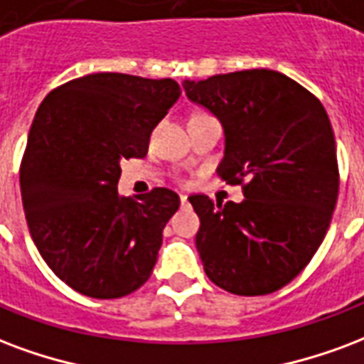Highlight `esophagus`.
<instances>
[{
  "label": "esophagus",
  "mask_w": 364,
  "mask_h": 364,
  "mask_svg": "<svg viewBox=\"0 0 364 364\" xmlns=\"http://www.w3.org/2000/svg\"><path fill=\"white\" fill-rule=\"evenodd\" d=\"M179 198H181V204L185 206V204H187V195H181Z\"/></svg>",
  "instance_id": "34e87169"
}]
</instances>
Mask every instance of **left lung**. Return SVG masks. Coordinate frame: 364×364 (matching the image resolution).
Instances as JSON below:
<instances>
[{
  "mask_svg": "<svg viewBox=\"0 0 364 364\" xmlns=\"http://www.w3.org/2000/svg\"><path fill=\"white\" fill-rule=\"evenodd\" d=\"M196 106L223 129L218 173L247 181L241 203L189 196L200 218L196 250L204 272L235 295L278 291L303 270L338 203V158L324 106L272 69L183 80Z\"/></svg>",
  "mask_w": 364,
  "mask_h": 364,
  "instance_id": "8db88e82",
  "label": "left lung"
}]
</instances>
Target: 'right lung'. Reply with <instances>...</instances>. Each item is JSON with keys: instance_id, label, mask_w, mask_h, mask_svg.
<instances>
[{"instance_id": "add662e5", "label": "right lung", "mask_w": 364, "mask_h": 364, "mask_svg": "<svg viewBox=\"0 0 364 364\" xmlns=\"http://www.w3.org/2000/svg\"><path fill=\"white\" fill-rule=\"evenodd\" d=\"M181 96L173 79L94 73L52 90L32 121L21 196L46 264L75 291L125 297L152 274L179 196L117 193L121 160L148 152L152 129Z\"/></svg>"}]
</instances>
